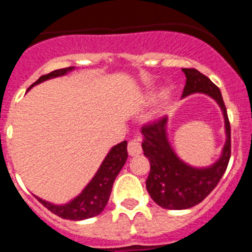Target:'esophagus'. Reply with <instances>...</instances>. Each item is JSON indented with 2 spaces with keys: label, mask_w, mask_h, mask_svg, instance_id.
I'll list each match as a JSON object with an SVG mask.
<instances>
[{
  "label": "esophagus",
  "mask_w": 252,
  "mask_h": 252,
  "mask_svg": "<svg viewBox=\"0 0 252 252\" xmlns=\"http://www.w3.org/2000/svg\"><path fill=\"white\" fill-rule=\"evenodd\" d=\"M142 153V148H141V142H140L139 139L136 137H133L128 141V154H130L131 157H136L139 154Z\"/></svg>",
  "instance_id": "obj_1"
}]
</instances>
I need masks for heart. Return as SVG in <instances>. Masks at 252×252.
<instances>
[{"label":"heart","mask_w":252,"mask_h":252,"mask_svg":"<svg viewBox=\"0 0 252 252\" xmlns=\"http://www.w3.org/2000/svg\"><path fill=\"white\" fill-rule=\"evenodd\" d=\"M154 95H155V94H154Z\"/></svg>","instance_id":"heart-1"}]
</instances>
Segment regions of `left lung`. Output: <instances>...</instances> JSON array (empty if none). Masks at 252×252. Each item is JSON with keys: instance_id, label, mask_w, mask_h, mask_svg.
<instances>
[{"instance_id": "1", "label": "left lung", "mask_w": 252, "mask_h": 252, "mask_svg": "<svg viewBox=\"0 0 252 252\" xmlns=\"http://www.w3.org/2000/svg\"><path fill=\"white\" fill-rule=\"evenodd\" d=\"M187 77L183 97L192 93H206L221 106L227 140L218 161L204 169L184 164L171 150L166 140V117L144 125L142 150L150 161L146 189L153 201L166 209H187L201 203L223 177L231 158V126L221 91L208 77L194 68H183Z\"/></svg>"}]
</instances>
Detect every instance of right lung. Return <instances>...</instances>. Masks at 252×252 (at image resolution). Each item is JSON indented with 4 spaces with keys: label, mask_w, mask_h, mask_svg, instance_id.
<instances>
[{
    "label": "right lung",
    "mask_w": 252,
    "mask_h": 252,
    "mask_svg": "<svg viewBox=\"0 0 252 252\" xmlns=\"http://www.w3.org/2000/svg\"><path fill=\"white\" fill-rule=\"evenodd\" d=\"M72 69L73 66H68V68L58 69L54 72L41 75L34 84H31L30 88L34 87L35 84L46 81V79L64 75ZM127 157V141H122L120 142L119 145L113 146L112 150L108 153L106 159L102 162L101 168L98 169L97 174L91 180V183L70 203L64 204V206H54V204L48 203V202L43 201L40 198H37V201L40 203H43L50 212L62 218H65V220L81 221V220L94 217V216L99 215L106 207L108 198H110L111 190H112L113 182H115L116 177L122 169V166L125 165Z\"/></svg>",
    "instance_id": "right-lung-1"
}]
</instances>
